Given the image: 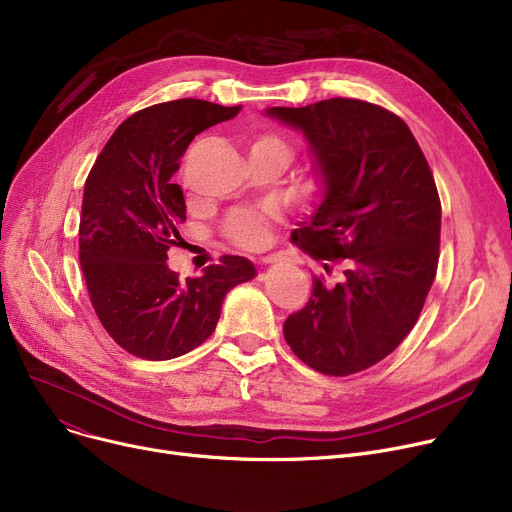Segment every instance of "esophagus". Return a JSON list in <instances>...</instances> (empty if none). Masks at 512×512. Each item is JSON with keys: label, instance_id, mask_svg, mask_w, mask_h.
<instances>
[{"label": "esophagus", "instance_id": "1", "mask_svg": "<svg viewBox=\"0 0 512 512\" xmlns=\"http://www.w3.org/2000/svg\"><path fill=\"white\" fill-rule=\"evenodd\" d=\"M280 261H282V255H265V257L261 259L263 265H276V263H280Z\"/></svg>", "mask_w": 512, "mask_h": 512}]
</instances>
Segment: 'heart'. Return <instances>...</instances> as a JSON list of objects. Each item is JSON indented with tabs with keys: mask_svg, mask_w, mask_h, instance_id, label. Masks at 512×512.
Listing matches in <instances>:
<instances>
[{
	"mask_svg": "<svg viewBox=\"0 0 512 512\" xmlns=\"http://www.w3.org/2000/svg\"><path fill=\"white\" fill-rule=\"evenodd\" d=\"M251 149H276L288 157V145L274 132H259L251 143ZM226 234L238 247L257 249L267 240V215L263 211L245 209L232 213L226 222Z\"/></svg>",
	"mask_w": 512,
	"mask_h": 512,
	"instance_id": "heart-1",
	"label": "heart"
}]
</instances>
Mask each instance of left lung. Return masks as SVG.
<instances>
[{
	"mask_svg": "<svg viewBox=\"0 0 512 512\" xmlns=\"http://www.w3.org/2000/svg\"><path fill=\"white\" fill-rule=\"evenodd\" d=\"M265 116L303 134L321 184L292 242L326 259V272L342 265L336 286L313 278L284 338L319 373L363 371L405 340L434 284L442 207L432 170L409 126L380 105L336 97Z\"/></svg>",
	"mask_w": 512,
	"mask_h": 512,
	"instance_id": "obj_1",
	"label": "left lung"
}]
</instances>
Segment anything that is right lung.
<instances>
[{"mask_svg":"<svg viewBox=\"0 0 512 512\" xmlns=\"http://www.w3.org/2000/svg\"><path fill=\"white\" fill-rule=\"evenodd\" d=\"M238 112L240 105L203 99L151 105L118 126L87 178L80 267L103 328L134 357L191 353L218 326L226 294L257 276L238 255L186 282L166 265L186 220L182 188L172 182L180 157L195 134Z\"/></svg>","mask_w":512,"mask_h":512,"instance_id":"obj_1","label":"right lung"}]
</instances>
